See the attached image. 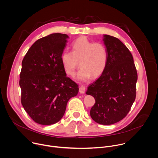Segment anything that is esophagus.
<instances>
[{"label": "esophagus", "mask_w": 158, "mask_h": 158, "mask_svg": "<svg viewBox=\"0 0 158 158\" xmlns=\"http://www.w3.org/2000/svg\"><path fill=\"white\" fill-rule=\"evenodd\" d=\"M85 92V87L84 85H81L79 87V92L81 94H84Z\"/></svg>", "instance_id": "1"}]
</instances>
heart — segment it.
I'll return each mask as SVG.
<instances>
[{
  "instance_id": "1",
  "label": "heart",
  "mask_w": 158,
  "mask_h": 158,
  "mask_svg": "<svg viewBox=\"0 0 158 158\" xmlns=\"http://www.w3.org/2000/svg\"><path fill=\"white\" fill-rule=\"evenodd\" d=\"M72 52H64L61 55V63L66 73L74 76L76 70L82 67L78 74L81 80L97 77L105 70L108 52L105 44L89 40L86 37H80L71 45Z\"/></svg>"
}]
</instances>
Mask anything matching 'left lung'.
Wrapping results in <instances>:
<instances>
[{
    "mask_svg": "<svg viewBox=\"0 0 158 158\" xmlns=\"http://www.w3.org/2000/svg\"><path fill=\"white\" fill-rule=\"evenodd\" d=\"M108 52L106 68L90 84L86 94L95 100L90 116L96 123L111 125L124 119L136 97L137 72L132 53L118 38L104 35Z\"/></svg>",
    "mask_w": 158,
    "mask_h": 158,
    "instance_id": "obj_1",
    "label": "left lung"
}]
</instances>
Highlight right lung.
Segmentation results:
<instances>
[{
    "instance_id": "obj_1",
    "label": "right lung",
    "mask_w": 158,
    "mask_h": 158,
    "mask_svg": "<svg viewBox=\"0 0 158 158\" xmlns=\"http://www.w3.org/2000/svg\"><path fill=\"white\" fill-rule=\"evenodd\" d=\"M68 35L55 33L36 40L22 61L21 102L31 118L41 125L58 123L78 85L66 76L61 55Z\"/></svg>"
}]
</instances>
